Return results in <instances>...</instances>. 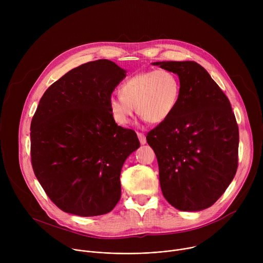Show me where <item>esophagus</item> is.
Here are the masks:
<instances>
[{
  "instance_id": "34e87169",
  "label": "esophagus",
  "mask_w": 263,
  "mask_h": 263,
  "mask_svg": "<svg viewBox=\"0 0 263 263\" xmlns=\"http://www.w3.org/2000/svg\"><path fill=\"white\" fill-rule=\"evenodd\" d=\"M137 136H138V139L140 141L141 144H144L146 142V138H145V135L141 132H137Z\"/></svg>"
}]
</instances>
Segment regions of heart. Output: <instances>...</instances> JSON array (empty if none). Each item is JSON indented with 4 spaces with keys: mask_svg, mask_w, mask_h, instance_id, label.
Here are the masks:
<instances>
[{
    "mask_svg": "<svg viewBox=\"0 0 263 263\" xmlns=\"http://www.w3.org/2000/svg\"><path fill=\"white\" fill-rule=\"evenodd\" d=\"M120 93L109 98L111 117L119 126L130 123L134 107L145 121L159 124L167 120L176 109L181 84L177 74L168 69L147 70L125 81Z\"/></svg>",
    "mask_w": 263,
    "mask_h": 263,
    "instance_id": "b5f03b06",
    "label": "heart"
}]
</instances>
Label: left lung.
Listing matches in <instances>:
<instances>
[{
  "mask_svg": "<svg viewBox=\"0 0 263 263\" xmlns=\"http://www.w3.org/2000/svg\"><path fill=\"white\" fill-rule=\"evenodd\" d=\"M155 64L177 73L181 84L172 116L146 134L163 197L182 211L206 209L227 190L238 166L239 133L230 101L195 61Z\"/></svg>",
  "mask_w": 263,
  "mask_h": 263,
  "instance_id": "left-lung-1",
  "label": "left lung"
}]
</instances>
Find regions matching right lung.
I'll list each match as a JSON object with an SVG mask.
<instances>
[{"instance_id": "obj_1", "label": "right lung", "mask_w": 263, "mask_h": 263, "mask_svg": "<svg viewBox=\"0 0 263 263\" xmlns=\"http://www.w3.org/2000/svg\"><path fill=\"white\" fill-rule=\"evenodd\" d=\"M126 71L107 59L72 68L42 97L31 122V163L62 211L96 216L121 199V171L139 147L134 130L114 121L112 91Z\"/></svg>"}]
</instances>
